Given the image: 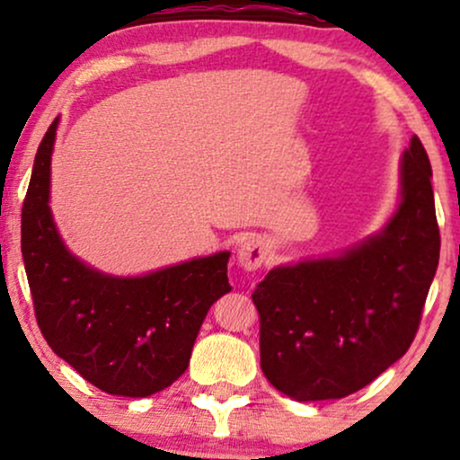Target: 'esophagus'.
Instances as JSON below:
<instances>
[{"label": "esophagus", "instance_id": "1", "mask_svg": "<svg viewBox=\"0 0 460 460\" xmlns=\"http://www.w3.org/2000/svg\"><path fill=\"white\" fill-rule=\"evenodd\" d=\"M268 260H270V246H268V242L263 237H248L237 248V263L248 272L260 270Z\"/></svg>", "mask_w": 460, "mask_h": 460}]
</instances>
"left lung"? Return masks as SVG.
<instances>
[{
    "label": "left lung",
    "mask_w": 460,
    "mask_h": 460,
    "mask_svg": "<svg viewBox=\"0 0 460 460\" xmlns=\"http://www.w3.org/2000/svg\"><path fill=\"white\" fill-rule=\"evenodd\" d=\"M430 179L413 136L398 205L376 234L272 268L257 285L261 369L274 389L298 402L346 398L409 350L439 263Z\"/></svg>",
    "instance_id": "obj_1"
}]
</instances>
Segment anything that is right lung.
Returning a JSON list of instances; mask_svg holds the SVG:
<instances>
[{"label":"right lung","mask_w":460,"mask_h":460,"mask_svg":"<svg viewBox=\"0 0 460 460\" xmlns=\"http://www.w3.org/2000/svg\"><path fill=\"white\" fill-rule=\"evenodd\" d=\"M60 116L39 151L23 214L21 252L36 320L58 357L105 394L146 398L188 369L212 305L231 292V252L116 277L68 251L51 214V153Z\"/></svg>","instance_id":"add662e5"}]
</instances>
